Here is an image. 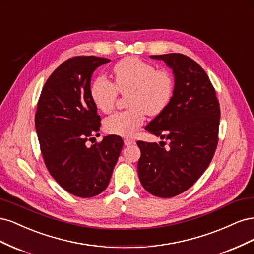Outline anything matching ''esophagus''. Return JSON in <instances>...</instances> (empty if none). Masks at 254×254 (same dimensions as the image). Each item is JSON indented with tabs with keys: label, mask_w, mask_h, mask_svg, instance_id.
I'll return each instance as SVG.
<instances>
[{
	"label": "esophagus",
	"mask_w": 254,
	"mask_h": 254,
	"mask_svg": "<svg viewBox=\"0 0 254 254\" xmlns=\"http://www.w3.org/2000/svg\"><path fill=\"white\" fill-rule=\"evenodd\" d=\"M135 142H134V140H132V139H128V137H127V139H125L124 140V144L126 145V146H129V145H132V144H134Z\"/></svg>",
	"instance_id": "1"
}]
</instances>
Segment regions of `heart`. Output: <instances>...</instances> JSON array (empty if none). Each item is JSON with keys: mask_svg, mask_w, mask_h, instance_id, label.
I'll use <instances>...</instances> for the list:
<instances>
[{"mask_svg": "<svg viewBox=\"0 0 254 254\" xmlns=\"http://www.w3.org/2000/svg\"><path fill=\"white\" fill-rule=\"evenodd\" d=\"M114 82L106 76H98L90 88L91 98L98 110L110 112L119 93L127 95L129 109L115 112L104 121L110 134L130 136L145 122V114L156 117L170 105L174 94V77L165 68H157L137 57L122 59L113 67Z\"/></svg>", "mask_w": 254, "mask_h": 254, "instance_id": "1", "label": "heart"}]
</instances>
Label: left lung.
Segmentation results:
<instances>
[{"label": "left lung", "mask_w": 254, "mask_h": 254, "mask_svg": "<svg viewBox=\"0 0 254 254\" xmlns=\"http://www.w3.org/2000/svg\"><path fill=\"white\" fill-rule=\"evenodd\" d=\"M163 60L175 76L172 101L146 126L168 142L137 141V173L153 196L171 198L189 190L210 165L218 143L220 120L216 92L203 68L178 53L150 56Z\"/></svg>", "instance_id": "1"}]
</instances>
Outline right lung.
<instances>
[{"label":"right lung","mask_w":254,"mask_h":254,"mask_svg":"<svg viewBox=\"0 0 254 254\" xmlns=\"http://www.w3.org/2000/svg\"><path fill=\"white\" fill-rule=\"evenodd\" d=\"M109 61L96 56L65 60L45 82L37 105L35 126L45 166L61 188L81 198L107 189L124 145L112 134L87 146L101 127L91 77Z\"/></svg>","instance_id":"obj_1"}]
</instances>
